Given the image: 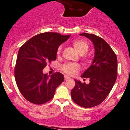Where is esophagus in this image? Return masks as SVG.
Returning <instances> with one entry per match:
<instances>
[{"label":"esophagus","instance_id":"esophagus-1","mask_svg":"<svg viewBox=\"0 0 130 130\" xmlns=\"http://www.w3.org/2000/svg\"><path fill=\"white\" fill-rule=\"evenodd\" d=\"M64 79H65V80H70V78L69 77H68V76L65 75L64 76Z\"/></svg>","mask_w":130,"mask_h":130}]
</instances>
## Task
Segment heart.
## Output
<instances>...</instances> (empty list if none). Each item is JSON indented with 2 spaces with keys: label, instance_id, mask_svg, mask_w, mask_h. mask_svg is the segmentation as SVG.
Returning a JSON list of instances; mask_svg holds the SVG:
<instances>
[{
  "label": "heart",
  "instance_id": "1",
  "mask_svg": "<svg viewBox=\"0 0 130 130\" xmlns=\"http://www.w3.org/2000/svg\"><path fill=\"white\" fill-rule=\"evenodd\" d=\"M72 44L80 55H84L89 50L88 42L84 39H76L73 40ZM60 51H61V47L60 46L57 50V55L60 54ZM61 70L64 73L69 75H74L80 70V66L77 64L66 63L61 66Z\"/></svg>",
  "mask_w": 130,
  "mask_h": 130
}]
</instances>
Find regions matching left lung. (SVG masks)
<instances>
[{"mask_svg": "<svg viewBox=\"0 0 130 130\" xmlns=\"http://www.w3.org/2000/svg\"><path fill=\"white\" fill-rule=\"evenodd\" d=\"M93 44L95 55L91 66L81 75L89 78L90 83L75 80L71 91L73 101L80 106L92 108L100 104L111 91L117 76V58L111 47L102 38L89 33L80 34Z\"/></svg>", "mask_w": 130, "mask_h": 130, "instance_id": "1", "label": "left lung"}]
</instances>
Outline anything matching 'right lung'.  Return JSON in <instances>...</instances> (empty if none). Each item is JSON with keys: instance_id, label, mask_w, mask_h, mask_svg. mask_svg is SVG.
<instances>
[{"instance_id": "add662e5", "label": "right lung", "mask_w": 130, "mask_h": 130, "mask_svg": "<svg viewBox=\"0 0 130 130\" xmlns=\"http://www.w3.org/2000/svg\"><path fill=\"white\" fill-rule=\"evenodd\" d=\"M70 37V35L46 32L33 37L20 47L15 77L19 91L26 100L42 104L53 98L64 77L59 72L47 75L42 70L47 63L56 60L59 46Z\"/></svg>"}]
</instances>
